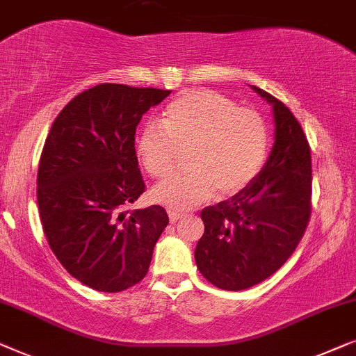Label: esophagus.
Returning <instances> with one entry per match:
<instances>
[{
	"instance_id": "esophagus-1",
	"label": "esophagus",
	"mask_w": 356,
	"mask_h": 356,
	"mask_svg": "<svg viewBox=\"0 0 356 356\" xmlns=\"http://www.w3.org/2000/svg\"><path fill=\"white\" fill-rule=\"evenodd\" d=\"M168 214H169V221H171L172 224L177 222L180 218H182V213L176 211V209H168Z\"/></svg>"
}]
</instances>
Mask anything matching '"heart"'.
<instances>
[{
  "mask_svg": "<svg viewBox=\"0 0 356 356\" xmlns=\"http://www.w3.org/2000/svg\"><path fill=\"white\" fill-rule=\"evenodd\" d=\"M159 122L140 134L137 156L149 176L161 177L187 149L188 168L153 188V198L171 208H192L213 193H237L266 161L269 132L264 119L213 90L180 95L168 104Z\"/></svg>",
  "mask_w": 356,
  "mask_h": 356,
  "instance_id": "1",
  "label": "heart"
}]
</instances>
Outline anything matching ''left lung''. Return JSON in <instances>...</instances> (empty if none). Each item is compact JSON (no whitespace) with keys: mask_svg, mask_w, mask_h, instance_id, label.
I'll return each instance as SVG.
<instances>
[{"mask_svg":"<svg viewBox=\"0 0 356 356\" xmlns=\"http://www.w3.org/2000/svg\"><path fill=\"white\" fill-rule=\"evenodd\" d=\"M273 104L274 145L258 176L232 198L202 211L204 234L195 248L203 277L222 290L253 287L295 252L312 214V154L292 111L264 90Z\"/></svg>","mask_w":356,"mask_h":356,"instance_id":"obj_1","label":"left lung"}]
</instances>
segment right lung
Instances as JSON below:
<instances>
[{"instance_id": "add662e5", "label": "right lung", "mask_w": 356, "mask_h": 356, "mask_svg": "<svg viewBox=\"0 0 356 356\" xmlns=\"http://www.w3.org/2000/svg\"><path fill=\"white\" fill-rule=\"evenodd\" d=\"M169 90L99 83L54 119L40 156L38 211L64 269L98 292H121L148 273L169 218L159 204L129 211L145 192L135 130Z\"/></svg>"}]
</instances>
